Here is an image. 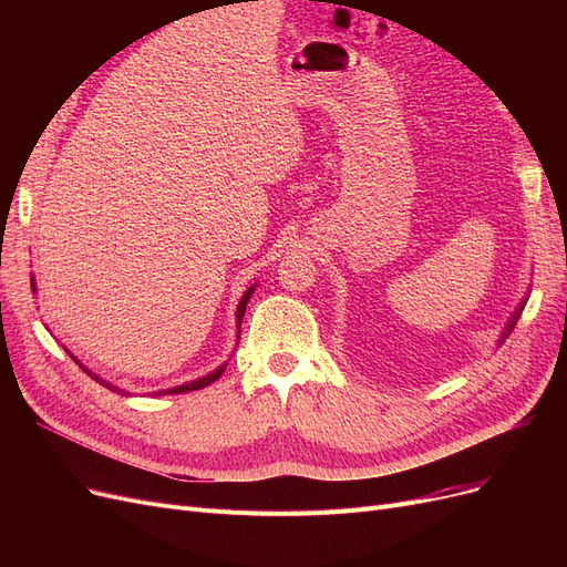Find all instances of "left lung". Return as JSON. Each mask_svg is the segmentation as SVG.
<instances>
[{
	"label": "left lung",
	"mask_w": 567,
	"mask_h": 567,
	"mask_svg": "<svg viewBox=\"0 0 567 567\" xmlns=\"http://www.w3.org/2000/svg\"><path fill=\"white\" fill-rule=\"evenodd\" d=\"M523 307H525V300L520 302V307L516 310V315H513V317H511V321L506 323V331H504V336H502V340H499V342H504V338H508V333L513 331V326H516V321H518V317H520V310H523Z\"/></svg>",
	"instance_id": "left-lung-1"
}]
</instances>
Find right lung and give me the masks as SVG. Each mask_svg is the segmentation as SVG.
Wrapping results in <instances>:
<instances>
[{
    "label": "right lung",
    "instance_id": "1",
    "mask_svg": "<svg viewBox=\"0 0 567 567\" xmlns=\"http://www.w3.org/2000/svg\"><path fill=\"white\" fill-rule=\"evenodd\" d=\"M30 286H32V290H35V279H30ZM252 290H255V286H250L246 293H244V298H241V302H238V307H236V326L238 329H241V321H244V315H246V305H248V300H250V296H252ZM68 352V350H65ZM71 354V352H68ZM73 357V354H71ZM75 359V357H73ZM75 364H80L78 359H75ZM80 369L87 373V375H92L94 381H99L101 385L104 388H109V390H113V392H117V394H127L130 398V392L127 390H123V388H117V385H113V383H109V381H104V379H99L96 373H92L87 367H82L80 364ZM225 369H227V364H221V367H217L215 371H210V373H205V375H200V379H196V381H188V383H182V385H175V388H167V390H158V392H153V394H179V392H192V390H200V388H208L210 383H215L221 373H225Z\"/></svg>",
    "mask_w": 567,
    "mask_h": 567
}]
</instances>
